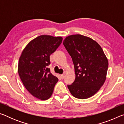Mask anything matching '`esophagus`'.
I'll use <instances>...</instances> for the list:
<instances>
[{
    "mask_svg": "<svg viewBox=\"0 0 124 124\" xmlns=\"http://www.w3.org/2000/svg\"><path fill=\"white\" fill-rule=\"evenodd\" d=\"M64 77H65V74H62L61 75V79H63Z\"/></svg>",
    "mask_w": 124,
    "mask_h": 124,
    "instance_id": "1",
    "label": "esophagus"
}]
</instances>
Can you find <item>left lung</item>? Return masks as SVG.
<instances>
[{"instance_id": "8db88e82", "label": "left lung", "mask_w": 124, "mask_h": 124, "mask_svg": "<svg viewBox=\"0 0 124 124\" xmlns=\"http://www.w3.org/2000/svg\"><path fill=\"white\" fill-rule=\"evenodd\" d=\"M63 44L74 66L75 79L67 85L69 90L79 99L91 97L106 79L108 61L103 51L97 42L80 34L66 37Z\"/></svg>"}]
</instances>
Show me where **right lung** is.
<instances>
[{"instance_id":"right-lung-1","label":"right lung","mask_w":124,"mask_h":124,"mask_svg":"<svg viewBox=\"0 0 124 124\" xmlns=\"http://www.w3.org/2000/svg\"><path fill=\"white\" fill-rule=\"evenodd\" d=\"M63 38L43 35L29 42L23 50L18 64V72L26 89L41 100L51 97L58 80L51 74L50 54L62 43Z\"/></svg>"}]
</instances>
